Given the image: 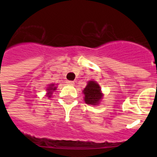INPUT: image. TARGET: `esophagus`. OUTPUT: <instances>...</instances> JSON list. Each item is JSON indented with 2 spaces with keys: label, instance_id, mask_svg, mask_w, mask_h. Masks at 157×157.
<instances>
[{
  "label": "esophagus",
  "instance_id": "obj_1",
  "mask_svg": "<svg viewBox=\"0 0 157 157\" xmlns=\"http://www.w3.org/2000/svg\"><path fill=\"white\" fill-rule=\"evenodd\" d=\"M67 85H69V86H73V85H74V81H67Z\"/></svg>",
  "mask_w": 157,
  "mask_h": 157
}]
</instances>
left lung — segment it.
<instances>
[{
	"label": "left lung",
	"instance_id": "left-lung-1",
	"mask_svg": "<svg viewBox=\"0 0 157 157\" xmlns=\"http://www.w3.org/2000/svg\"><path fill=\"white\" fill-rule=\"evenodd\" d=\"M83 93L85 94V102L87 104H98L103 97L99 86L93 81H89L88 85L84 89Z\"/></svg>",
	"mask_w": 157,
	"mask_h": 157
}]
</instances>
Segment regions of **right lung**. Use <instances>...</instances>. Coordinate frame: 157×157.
Segmentation results:
<instances>
[{
    "label": "right lung",
    "instance_id": "add662e5",
    "mask_svg": "<svg viewBox=\"0 0 157 157\" xmlns=\"http://www.w3.org/2000/svg\"><path fill=\"white\" fill-rule=\"evenodd\" d=\"M56 90V87H54V84H51V85L50 86V87H49V88H48V90H47L49 91V93H48V94H47V96L49 97V98H50V96H51V94H52V90Z\"/></svg>",
    "mask_w": 157,
    "mask_h": 157
}]
</instances>
